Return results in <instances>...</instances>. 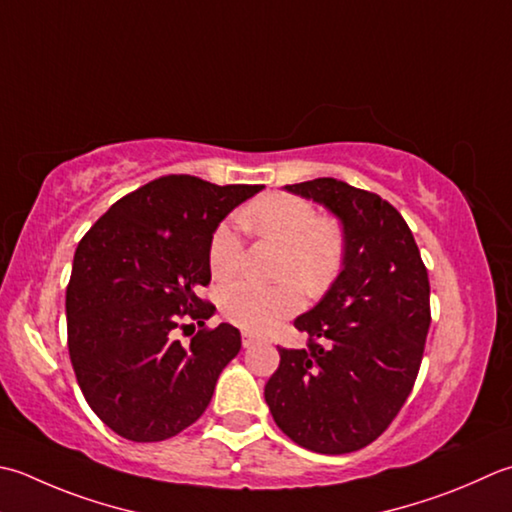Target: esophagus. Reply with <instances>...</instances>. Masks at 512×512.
<instances>
[{
  "instance_id": "obj_1",
  "label": "esophagus",
  "mask_w": 512,
  "mask_h": 512,
  "mask_svg": "<svg viewBox=\"0 0 512 512\" xmlns=\"http://www.w3.org/2000/svg\"><path fill=\"white\" fill-rule=\"evenodd\" d=\"M257 342V337L253 335V333H248V330H246V333L242 335V344L248 348V346H253Z\"/></svg>"
}]
</instances>
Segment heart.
Masks as SVG:
<instances>
[{"instance_id":"heart-1","label":"heart","mask_w":512,"mask_h":512,"mask_svg":"<svg viewBox=\"0 0 512 512\" xmlns=\"http://www.w3.org/2000/svg\"><path fill=\"white\" fill-rule=\"evenodd\" d=\"M239 222L259 239L282 246L277 286L233 282L219 293V308L230 322L264 333L304 306L306 293L322 295L344 264L346 237L335 219L319 217L313 202L290 193H268L255 199ZM244 244L230 224H219L208 244V266L215 279H228L242 264ZM300 283L297 285L296 282Z\"/></svg>"}]
</instances>
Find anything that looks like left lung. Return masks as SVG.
<instances>
[{"label": "left lung", "mask_w": 512, "mask_h": 512, "mask_svg": "<svg viewBox=\"0 0 512 512\" xmlns=\"http://www.w3.org/2000/svg\"><path fill=\"white\" fill-rule=\"evenodd\" d=\"M342 219L344 270L295 319L306 348H279L264 388L275 424L295 444L344 455L373 444L406 404L430 328V282L413 233L377 193L319 177L286 186Z\"/></svg>", "instance_id": "obj_1"}]
</instances>
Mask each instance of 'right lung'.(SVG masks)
I'll list each match as a JSON object with an SVG mask.
<instances>
[{"mask_svg":"<svg viewBox=\"0 0 512 512\" xmlns=\"http://www.w3.org/2000/svg\"><path fill=\"white\" fill-rule=\"evenodd\" d=\"M262 186L164 175L110 206L82 237L66 286L68 355L84 399L130 442H164L195 424L242 348L215 304L208 244L217 224ZM202 329L184 347L174 330Z\"/></svg>","mask_w":512,"mask_h":512,"instance_id":"1","label":"right lung"}]
</instances>
